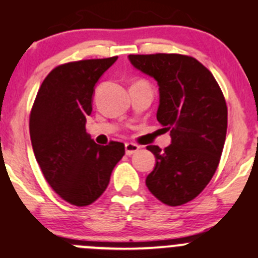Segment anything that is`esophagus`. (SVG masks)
I'll return each mask as SVG.
<instances>
[{"label": "esophagus", "mask_w": 258, "mask_h": 258, "mask_svg": "<svg viewBox=\"0 0 258 258\" xmlns=\"http://www.w3.org/2000/svg\"><path fill=\"white\" fill-rule=\"evenodd\" d=\"M140 149V146L136 145V144H132V143H127L124 145V150H126V155H134L135 153H137Z\"/></svg>", "instance_id": "1"}]
</instances>
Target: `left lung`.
I'll return each instance as SVG.
<instances>
[{
    "instance_id": "left-lung-1",
    "label": "left lung",
    "mask_w": 258,
    "mask_h": 258,
    "mask_svg": "<svg viewBox=\"0 0 258 258\" xmlns=\"http://www.w3.org/2000/svg\"><path fill=\"white\" fill-rule=\"evenodd\" d=\"M128 59L158 83L156 119L172 137L164 150L146 148L156 160L146 186L165 205H183L201 194L218 168L227 136V103L213 74L194 57L156 53L130 54Z\"/></svg>"
}]
</instances>
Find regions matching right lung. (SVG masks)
<instances>
[{"mask_svg": "<svg viewBox=\"0 0 258 258\" xmlns=\"http://www.w3.org/2000/svg\"><path fill=\"white\" fill-rule=\"evenodd\" d=\"M118 57L84 59L53 69L38 90L30 113V140L49 186L64 201L86 206L102 196L124 145L100 146L86 132L95 84Z\"/></svg>", "mask_w": 258, "mask_h": 258, "instance_id": "obj_1", "label": "right lung"}]
</instances>
